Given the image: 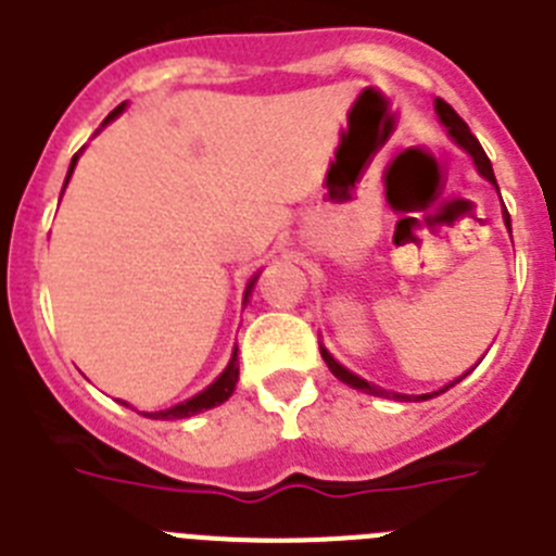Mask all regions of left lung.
<instances>
[{"label": "left lung", "instance_id": "1", "mask_svg": "<svg viewBox=\"0 0 556 556\" xmlns=\"http://www.w3.org/2000/svg\"><path fill=\"white\" fill-rule=\"evenodd\" d=\"M434 113H438L440 124H443V127L448 129V135H452V138H454V143H457V147H463L465 152L471 154V160H473V166H477V172L482 174V177L488 179V182L493 185V188H496V191H498L496 174H493V166H490V160H488V154H484L482 143H479L477 138H473L471 129H468V124H465L463 118H459L457 113H454L452 104L443 102V99H434ZM504 224H507V229H509V213H507V207H504ZM321 357H324V363L329 365V371H332L334 377L340 379V382H346L349 388L363 390V393H371V396H393V399H402V402H413V399H415V402H427V399H434V396H440V393H446V390L452 388V384L463 382V377H465V374H463V377L454 379V382H448V384H443V388L434 390V393H421V396H407V393H388V390L377 388V384L365 382L363 377H357V374H352V371H349V368H343V365H340L338 359H334L332 354H329L324 346H321Z\"/></svg>", "mask_w": 556, "mask_h": 556}]
</instances>
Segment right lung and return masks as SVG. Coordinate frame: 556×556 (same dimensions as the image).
Returning <instances> with one entry per match:
<instances>
[{
    "instance_id": "1",
    "label": "right lung",
    "mask_w": 556,
    "mask_h": 556,
    "mask_svg": "<svg viewBox=\"0 0 556 556\" xmlns=\"http://www.w3.org/2000/svg\"><path fill=\"white\" fill-rule=\"evenodd\" d=\"M124 108H127V102L124 104H118L116 110H113V113H110L108 118H104L102 122V127H108L110 122H113V118H118L124 113ZM79 152H83V149H79ZM79 152L74 154L72 157V166H68V174H66V185H68V179H72V174H74V166H77V160H79ZM66 185H63V191H66ZM257 277L260 274H254L252 279H249V285H247V293H243V302H249V296H252V288H254V282H257ZM238 371H241V368H238V346H235V352H232V359H229V365L227 368H224L222 374H218V379L213 384H207V388L202 390V393H197V396L193 399H188V402H179V404H174V407H168V409H160V413H143V415H149V418H157V421H179V418H191V415H199V413H204V409H213V407H218V404H224L227 402L229 396H232V390H235V384H238ZM127 404V402H124ZM129 407V404H127Z\"/></svg>"
}]
</instances>
